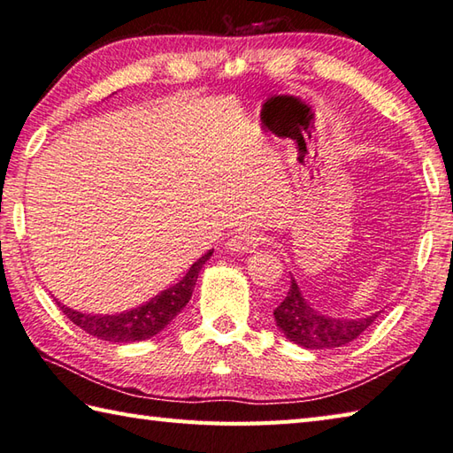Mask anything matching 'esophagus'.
I'll use <instances>...</instances> for the list:
<instances>
[{"instance_id": "esophagus-1", "label": "esophagus", "mask_w": 453, "mask_h": 453, "mask_svg": "<svg viewBox=\"0 0 453 453\" xmlns=\"http://www.w3.org/2000/svg\"><path fill=\"white\" fill-rule=\"evenodd\" d=\"M259 243H261L259 234L253 232V229H243V232H237L235 235L229 237L226 247L229 251H235V253H251L259 247Z\"/></svg>"}]
</instances>
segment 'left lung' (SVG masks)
<instances>
[{
	"instance_id": "obj_1",
	"label": "left lung",
	"mask_w": 453,
	"mask_h": 453,
	"mask_svg": "<svg viewBox=\"0 0 453 453\" xmlns=\"http://www.w3.org/2000/svg\"><path fill=\"white\" fill-rule=\"evenodd\" d=\"M379 314L380 312H375L365 318H356V320L327 316L312 308L292 277L287 298L273 312L274 322L287 335V340L303 345L306 349H332L348 345L357 340L377 320Z\"/></svg>"
}]
</instances>
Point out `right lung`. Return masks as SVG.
<instances>
[{
	"label": "right lung",
	"instance_id": "right-lung-1",
	"mask_svg": "<svg viewBox=\"0 0 453 453\" xmlns=\"http://www.w3.org/2000/svg\"><path fill=\"white\" fill-rule=\"evenodd\" d=\"M214 253L210 250L206 255H202L200 259L192 265L190 271L176 282V285L168 287L166 290H161L155 298H150L149 303L141 304L137 308L126 310L119 314H88L78 312L65 306L62 303L57 304L68 316L70 322H74L78 327H82L86 334L94 335L97 340L113 342V343H131V342H143L153 338L158 332H163L165 327L171 324L176 314L188 304L192 298L194 287H196L198 274L203 265Z\"/></svg>",
	"mask_w": 453,
	"mask_h": 453
}]
</instances>
